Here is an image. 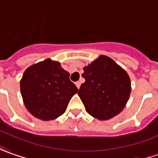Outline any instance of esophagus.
<instances>
[{
    "label": "esophagus",
    "instance_id": "obj_1",
    "mask_svg": "<svg viewBox=\"0 0 158 158\" xmlns=\"http://www.w3.org/2000/svg\"><path fill=\"white\" fill-rule=\"evenodd\" d=\"M75 85H76V86L78 87V89H79V87H80V85H81V83H80V81H78V82H76V83H75Z\"/></svg>",
    "mask_w": 158,
    "mask_h": 158
}]
</instances>
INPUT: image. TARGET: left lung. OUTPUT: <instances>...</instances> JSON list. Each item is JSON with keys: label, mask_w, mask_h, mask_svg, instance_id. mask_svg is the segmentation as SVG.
Returning a JSON list of instances; mask_svg holds the SVG:
<instances>
[{"label": "left lung", "mask_w": 158, "mask_h": 158, "mask_svg": "<svg viewBox=\"0 0 158 158\" xmlns=\"http://www.w3.org/2000/svg\"><path fill=\"white\" fill-rule=\"evenodd\" d=\"M82 77L85 81L78 94L90 115L107 120L124 109L131 93V80L115 61L101 55L84 67Z\"/></svg>", "instance_id": "left-lung-1"}]
</instances>
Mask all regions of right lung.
Returning <instances> with one entry per match:
<instances>
[{
	"label": "right lung",
	"instance_id": "add662e5",
	"mask_svg": "<svg viewBox=\"0 0 158 158\" xmlns=\"http://www.w3.org/2000/svg\"><path fill=\"white\" fill-rule=\"evenodd\" d=\"M70 74L59 62L50 59L32 65L20 81V93L26 108L35 118L44 121L62 115L78 88Z\"/></svg>",
	"mask_w": 158,
	"mask_h": 158
}]
</instances>
